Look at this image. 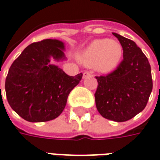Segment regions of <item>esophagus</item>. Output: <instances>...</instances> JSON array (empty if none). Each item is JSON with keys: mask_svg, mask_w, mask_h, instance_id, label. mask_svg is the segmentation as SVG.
Here are the masks:
<instances>
[{"mask_svg": "<svg viewBox=\"0 0 160 160\" xmlns=\"http://www.w3.org/2000/svg\"><path fill=\"white\" fill-rule=\"evenodd\" d=\"M94 75L91 73V72H89V71H85L84 73H83V78H91L93 77Z\"/></svg>", "mask_w": 160, "mask_h": 160, "instance_id": "esophagus-1", "label": "esophagus"}]
</instances>
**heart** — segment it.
<instances>
[{"mask_svg":"<svg viewBox=\"0 0 160 160\" xmlns=\"http://www.w3.org/2000/svg\"><path fill=\"white\" fill-rule=\"evenodd\" d=\"M123 58V48L115 39H96L82 52L78 58L88 67L102 73H109L118 67Z\"/></svg>","mask_w":160,"mask_h":160,"instance_id":"heart-1","label":"heart"}]
</instances>
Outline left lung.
Segmentation results:
<instances>
[{
    "label": "left lung",
    "mask_w": 160,
    "mask_h": 160,
    "mask_svg": "<svg viewBox=\"0 0 160 160\" xmlns=\"http://www.w3.org/2000/svg\"><path fill=\"white\" fill-rule=\"evenodd\" d=\"M123 48V60L107 76L96 77V108L114 122H127L146 108L152 89L151 66L135 42L113 32Z\"/></svg>",
    "instance_id": "8db88e82"
}]
</instances>
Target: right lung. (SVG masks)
<instances>
[{
	"label": "right lung",
	"mask_w": 160,
	"mask_h": 160,
	"mask_svg": "<svg viewBox=\"0 0 160 160\" xmlns=\"http://www.w3.org/2000/svg\"><path fill=\"white\" fill-rule=\"evenodd\" d=\"M64 43L44 39L26 47L13 61L6 78L5 89L10 107L30 122H48L57 118L66 105L69 94L82 74L68 76L50 64L51 58L64 59Z\"/></svg>",
	"instance_id": "obj_1"
}]
</instances>
